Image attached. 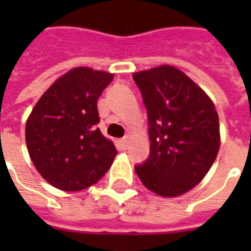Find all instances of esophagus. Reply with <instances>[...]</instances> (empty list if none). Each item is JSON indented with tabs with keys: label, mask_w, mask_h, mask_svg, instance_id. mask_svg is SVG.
<instances>
[{
	"label": "esophagus",
	"mask_w": 251,
	"mask_h": 251,
	"mask_svg": "<svg viewBox=\"0 0 251 251\" xmlns=\"http://www.w3.org/2000/svg\"><path fill=\"white\" fill-rule=\"evenodd\" d=\"M127 144H129V141H127V137H125V138H122V140L118 141V145H120V148L122 149V151H125L126 148H127Z\"/></svg>",
	"instance_id": "obj_1"
}]
</instances>
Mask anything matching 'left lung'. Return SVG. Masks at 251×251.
<instances>
[{"instance_id":"left-lung-1","label":"left lung","mask_w":251,"mask_h":251,"mask_svg":"<svg viewBox=\"0 0 251 251\" xmlns=\"http://www.w3.org/2000/svg\"><path fill=\"white\" fill-rule=\"evenodd\" d=\"M148 110L151 156L136 167L149 191L163 198L188 192L204 179L221 147L215 104L179 68L168 64L133 74Z\"/></svg>"}]
</instances>
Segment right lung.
I'll list each match as a JSON object with an SVG mask.
<instances>
[{"instance_id":"obj_1","label":"right lung","mask_w":251,"mask_h":251,"mask_svg":"<svg viewBox=\"0 0 251 251\" xmlns=\"http://www.w3.org/2000/svg\"><path fill=\"white\" fill-rule=\"evenodd\" d=\"M113 77L75 67L52 83L32 109L25 125L28 153L55 188L82 191L102 179L114 161V144L97 127V100Z\"/></svg>"}]
</instances>
